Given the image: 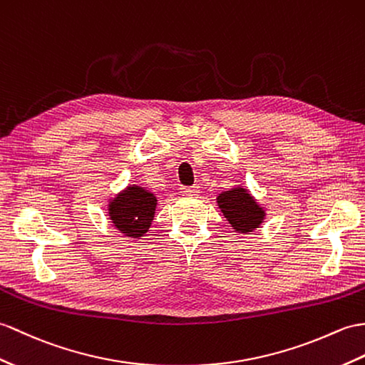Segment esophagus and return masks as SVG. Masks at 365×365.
Here are the masks:
<instances>
[{
  "label": "esophagus",
  "instance_id": "esophagus-1",
  "mask_svg": "<svg viewBox=\"0 0 365 365\" xmlns=\"http://www.w3.org/2000/svg\"><path fill=\"white\" fill-rule=\"evenodd\" d=\"M200 191V188L197 185L194 186H185V188H182V194L183 196H196V194Z\"/></svg>",
  "mask_w": 365,
  "mask_h": 365
}]
</instances>
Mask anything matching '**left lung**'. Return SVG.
Instances as JSON below:
<instances>
[{
	"mask_svg": "<svg viewBox=\"0 0 365 365\" xmlns=\"http://www.w3.org/2000/svg\"><path fill=\"white\" fill-rule=\"evenodd\" d=\"M216 203L235 233L250 235L259 228L266 219V207L252 196L242 185L217 194Z\"/></svg>",
	"mask_w": 365,
	"mask_h": 365,
	"instance_id": "1",
	"label": "left lung"
}]
</instances>
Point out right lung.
<instances>
[{"instance_id": "right-lung-1", "label": "right lung", "mask_w": 365, "mask_h": 365, "mask_svg": "<svg viewBox=\"0 0 365 365\" xmlns=\"http://www.w3.org/2000/svg\"><path fill=\"white\" fill-rule=\"evenodd\" d=\"M157 197L144 186L129 183L108 199L107 216L115 230L129 240H141L155 217Z\"/></svg>"}]
</instances>
